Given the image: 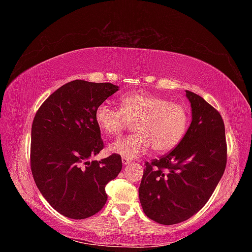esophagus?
Masks as SVG:
<instances>
[{
  "instance_id": "esophagus-1",
  "label": "esophagus",
  "mask_w": 252,
  "mask_h": 252,
  "mask_svg": "<svg viewBox=\"0 0 252 252\" xmlns=\"http://www.w3.org/2000/svg\"><path fill=\"white\" fill-rule=\"evenodd\" d=\"M130 162H131V160H130V159H127V158L122 157V163H123V164L126 165V164H129Z\"/></svg>"
}]
</instances>
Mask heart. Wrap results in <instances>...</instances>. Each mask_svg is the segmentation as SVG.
Masks as SVG:
<instances>
[{
    "mask_svg": "<svg viewBox=\"0 0 252 252\" xmlns=\"http://www.w3.org/2000/svg\"><path fill=\"white\" fill-rule=\"evenodd\" d=\"M95 121L101 132L118 135L129 122L136 133L110 144L109 152L127 159L145 154L173 149L184 137L189 115L186 107L152 94H130L120 100V109L103 103L95 110Z\"/></svg>",
    "mask_w": 252,
    "mask_h": 252,
    "instance_id": "1",
    "label": "heart"
}]
</instances>
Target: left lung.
<instances>
[{
	"instance_id": "obj_1",
	"label": "left lung",
	"mask_w": 252,
	"mask_h": 252,
	"mask_svg": "<svg viewBox=\"0 0 252 252\" xmlns=\"http://www.w3.org/2000/svg\"><path fill=\"white\" fill-rule=\"evenodd\" d=\"M191 122L173 151L145 163L138 189L145 215L172 225L206 205L226 165L225 127L221 115L201 96L185 91Z\"/></svg>"
}]
</instances>
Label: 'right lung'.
<instances>
[{
  "instance_id": "right-lung-1",
  "label": "right lung",
  "mask_w": 252,
  "mask_h": 252,
  "mask_svg": "<svg viewBox=\"0 0 252 252\" xmlns=\"http://www.w3.org/2000/svg\"><path fill=\"white\" fill-rule=\"evenodd\" d=\"M119 87L74 80L50 95L31 127V171L37 189L61 215L94 216L107 201L105 187L122 169L119 155L92 160L104 147L95 110Z\"/></svg>"
}]
</instances>
